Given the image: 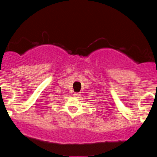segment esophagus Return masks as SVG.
Wrapping results in <instances>:
<instances>
[{"label":"esophagus","mask_w":157,"mask_h":157,"mask_svg":"<svg viewBox=\"0 0 157 157\" xmlns=\"http://www.w3.org/2000/svg\"><path fill=\"white\" fill-rule=\"evenodd\" d=\"M73 95H74V97H79L80 96V94L76 92V93H74Z\"/></svg>","instance_id":"34e87169"}]
</instances>
